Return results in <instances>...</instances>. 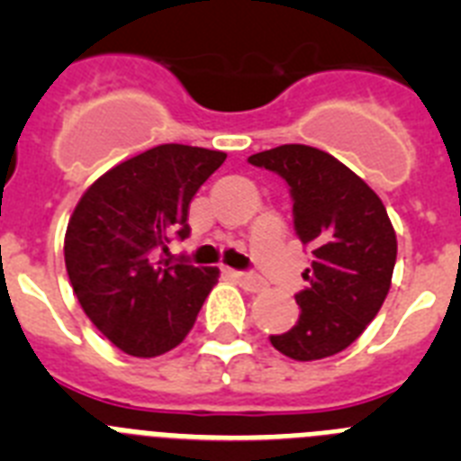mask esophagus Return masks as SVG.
<instances>
[{"mask_svg":"<svg viewBox=\"0 0 461 461\" xmlns=\"http://www.w3.org/2000/svg\"><path fill=\"white\" fill-rule=\"evenodd\" d=\"M228 275L233 276V279H238L240 286H244L247 291H251V293L266 291V281L260 279V276L249 275V272H238V270H228Z\"/></svg>","mask_w":461,"mask_h":461,"instance_id":"34e87169","label":"esophagus"}]
</instances>
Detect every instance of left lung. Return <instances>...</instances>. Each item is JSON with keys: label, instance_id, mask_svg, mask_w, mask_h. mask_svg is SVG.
<instances>
[{"label": "left lung", "instance_id": "left-lung-1", "mask_svg": "<svg viewBox=\"0 0 461 461\" xmlns=\"http://www.w3.org/2000/svg\"><path fill=\"white\" fill-rule=\"evenodd\" d=\"M249 164L291 186L295 233L313 256L307 288L295 295L300 319L272 335V346L300 362L335 356L376 319L390 291L397 235L385 205L351 168L309 145H279Z\"/></svg>", "mask_w": 461, "mask_h": 461}]
</instances>
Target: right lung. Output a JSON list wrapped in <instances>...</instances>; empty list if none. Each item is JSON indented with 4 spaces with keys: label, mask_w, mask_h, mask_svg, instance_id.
<instances>
[{
    "label": "right lung",
    "mask_w": 461,
    "mask_h": 461,
    "mask_svg": "<svg viewBox=\"0 0 461 461\" xmlns=\"http://www.w3.org/2000/svg\"><path fill=\"white\" fill-rule=\"evenodd\" d=\"M226 161L217 149L157 145L94 182L73 210L64 238L68 281L101 335L136 357L182 344L217 267L157 260L173 235L189 238V203Z\"/></svg>",
    "instance_id": "1"
}]
</instances>
